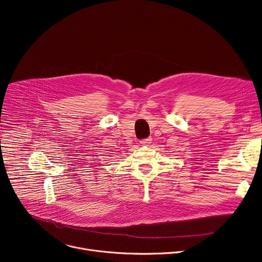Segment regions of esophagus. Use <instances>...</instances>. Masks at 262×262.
Instances as JSON below:
<instances>
[{
    "mask_svg": "<svg viewBox=\"0 0 262 262\" xmlns=\"http://www.w3.org/2000/svg\"><path fill=\"white\" fill-rule=\"evenodd\" d=\"M151 138L149 137V138H147V139H143V140H141L140 141V143L142 144V145H148V144H150L151 143Z\"/></svg>",
    "mask_w": 262,
    "mask_h": 262,
    "instance_id": "obj_1",
    "label": "esophagus"
}]
</instances>
